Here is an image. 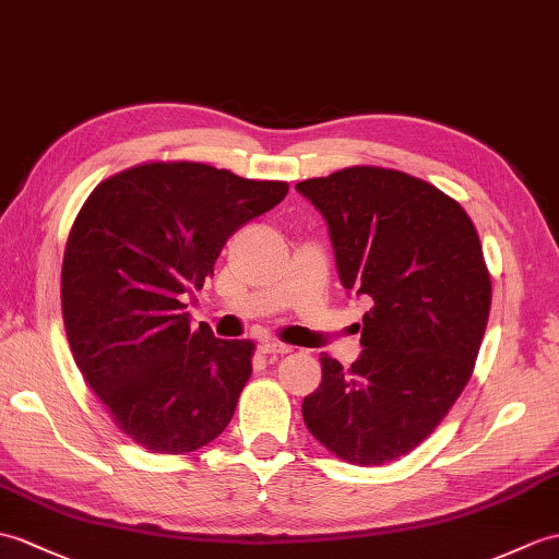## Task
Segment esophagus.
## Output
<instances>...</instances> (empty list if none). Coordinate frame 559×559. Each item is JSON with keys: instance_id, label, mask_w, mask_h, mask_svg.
<instances>
[{"instance_id": "1", "label": "esophagus", "mask_w": 559, "mask_h": 559, "mask_svg": "<svg viewBox=\"0 0 559 559\" xmlns=\"http://www.w3.org/2000/svg\"><path fill=\"white\" fill-rule=\"evenodd\" d=\"M259 349H262L264 355H288L293 347L290 345H283L278 341H264V343H259Z\"/></svg>"}]
</instances>
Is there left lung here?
I'll return each instance as SVG.
<instances>
[{
    "label": "left lung",
    "instance_id": "obj_1",
    "mask_svg": "<svg viewBox=\"0 0 559 559\" xmlns=\"http://www.w3.org/2000/svg\"><path fill=\"white\" fill-rule=\"evenodd\" d=\"M295 190L326 218L345 293L369 297L353 367L321 357L302 417L355 464L407 455L445 417L474 371L490 276L462 206L402 171L353 166Z\"/></svg>",
    "mask_w": 559,
    "mask_h": 559
}]
</instances>
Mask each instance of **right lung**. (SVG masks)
I'll use <instances>...</instances> for the list:
<instances>
[{"label": "right lung", "instance_id": "1", "mask_svg": "<svg viewBox=\"0 0 559 559\" xmlns=\"http://www.w3.org/2000/svg\"><path fill=\"white\" fill-rule=\"evenodd\" d=\"M288 194L206 164H142L99 183L63 252L61 311L83 379L135 443L162 455L224 433L252 373V341L190 326L226 240Z\"/></svg>", "mask_w": 559, "mask_h": 559}]
</instances>
